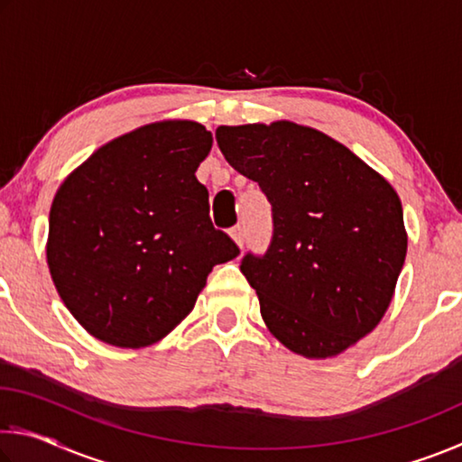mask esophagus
I'll list each match as a JSON object with an SVG mask.
<instances>
[{"label":"esophagus","instance_id":"34e87169","mask_svg":"<svg viewBox=\"0 0 462 462\" xmlns=\"http://www.w3.org/2000/svg\"><path fill=\"white\" fill-rule=\"evenodd\" d=\"M230 236H232V240L236 242V245H238L240 248L245 246V236H246V234H245V226H234V228L230 230Z\"/></svg>","mask_w":462,"mask_h":462}]
</instances>
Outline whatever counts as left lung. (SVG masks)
Segmentation results:
<instances>
[{
    "label": "left lung",
    "instance_id": "8db88e82",
    "mask_svg": "<svg viewBox=\"0 0 462 462\" xmlns=\"http://www.w3.org/2000/svg\"><path fill=\"white\" fill-rule=\"evenodd\" d=\"M216 140L271 203L267 253L240 263L264 324L297 355H340L393 297L408 253L395 189L344 144L293 122L220 126Z\"/></svg>",
    "mask_w": 462,
    "mask_h": 462
}]
</instances>
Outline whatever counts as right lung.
<instances>
[{
	"mask_svg": "<svg viewBox=\"0 0 462 462\" xmlns=\"http://www.w3.org/2000/svg\"><path fill=\"white\" fill-rule=\"evenodd\" d=\"M198 122L169 120L112 140L54 195V287L85 330L122 348L159 342L189 314L216 264L238 246L209 220L195 177L212 148Z\"/></svg>",
	"mask_w": 462,
	"mask_h": 462,
	"instance_id": "1",
	"label": "right lung"
}]
</instances>
